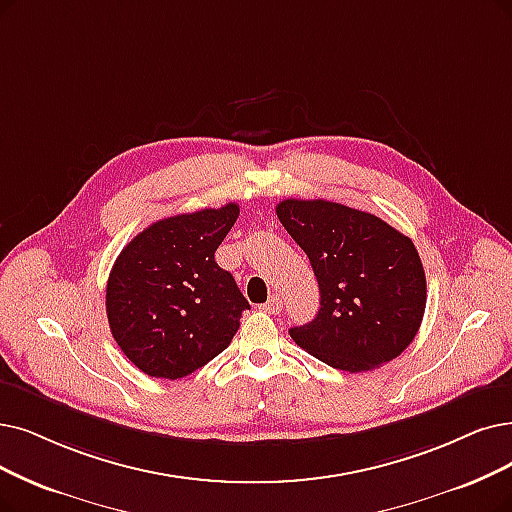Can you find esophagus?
Masks as SVG:
<instances>
[{
    "mask_svg": "<svg viewBox=\"0 0 512 512\" xmlns=\"http://www.w3.org/2000/svg\"><path fill=\"white\" fill-rule=\"evenodd\" d=\"M281 306H283L281 298L277 294H273L267 304H262V309L267 311V313H271V315H277V313H281Z\"/></svg>",
    "mask_w": 512,
    "mask_h": 512,
    "instance_id": "34e87169",
    "label": "esophagus"
}]
</instances>
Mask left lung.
I'll return each instance as SVG.
<instances>
[{"label":"left lung","instance_id":"obj_1","mask_svg":"<svg viewBox=\"0 0 512 512\" xmlns=\"http://www.w3.org/2000/svg\"><path fill=\"white\" fill-rule=\"evenodd\" d=\"M277 218L309 256L321 306L292 327L300 349L342 372H370L416 338L426 277L416 245L382 218L325 199H283Z\"/></svg>","mask_w":512,"mask_h":512}]
</instances>
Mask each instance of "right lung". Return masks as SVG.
<instances>
[{
    "instance_id": "1",
    "label": "right lung",
    "mask_w": 512,
    "mask_h": 512,
    "mask_svg": "<svg viewBox=\"0 0 512 512\" xmlns=\"http://www.w3.org/2000/svg\"><path fill=\"white\" fill-rule=\"evenodd\" d=\"M237 216V203H227L163 218L117 256L107 317L119 349L140 372L185 378L231 344L250 304L214 252Z\"/></svg>"
}]
</instances>
